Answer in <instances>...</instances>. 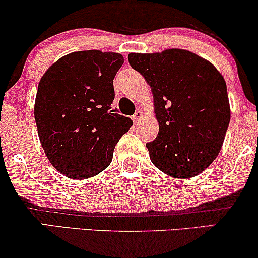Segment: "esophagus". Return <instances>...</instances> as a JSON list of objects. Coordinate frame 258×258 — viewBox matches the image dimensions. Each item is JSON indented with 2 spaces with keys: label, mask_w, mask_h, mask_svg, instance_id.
<instances>
[{
  "label": "esophagus",
  "mask_w": 258,
  "mask_h": 258,
  "mask_svg": "<svg viewBox=\"0 0 258 258\" xmlns=\"http://www.w3.org/2000/svg\"><path fill=\"white\" fill-rule=\"evenodd\" d=\"M133 121H134V123H137V122H140L141 121V118H142V112L140 111V110H137V111L134 113L133 115Z\"/></svg>",
  "instance_id": "esophagus-1"
}]
</instances>
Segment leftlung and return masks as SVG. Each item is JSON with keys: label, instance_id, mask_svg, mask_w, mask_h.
Instances as JSON below:
<instances>
[{"label": "left lung", "instance_id": "8db88e82", "mask_svg": "<svg viewBox=\"0 0 258 258\" xmlns=\"http://www.w3.org/2000/svg\"><path fill=\"white\" fill-rule=\"evenodd\" d=\"M154 96L159 134L146 145L167 175L192 178L215 161L230 123L226 83L212 63L185 49L130 53Z\"/></svg>", "mask_w": 258, "mask_h": 258}]
</instances>
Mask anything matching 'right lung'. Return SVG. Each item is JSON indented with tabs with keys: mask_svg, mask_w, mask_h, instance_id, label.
<instances>
[{
	"mask_svg": "<svg viewBox=\"0 0 258 258\" xmlns=\"http://www.w3.org/2000/svg\"><path fill=\"white\" fill-rule=\"evenodd\" d=\"M124 62L118 53L80 51L53 63L42 76L34 117L46 156L71 179H88L105 169L129 117L111 110L113 78Z\"/></svg>",
	"mask_w": 258,
	"mask_h": 258,
	"instance_id": "right-lung-1",
	"label": "right lung"
}]
</instances>
